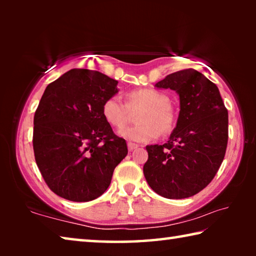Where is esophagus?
I'll return each instance as SVG.
<instances>
[{"label":"esophagus","mask_w":256,"mask_h":256,"mask_svg":"<svg viewBox=\"0 0 256 256\" xmlns=\"http://www.w3.org/2000/svg\"><path fill=\"white\" fill-rule=\"evenodd\" d=\"M128 151H133L138 148V146L136 144H132V142H128Z\"/></svg>","instance_id":"esophagus-1"}]
</instances>
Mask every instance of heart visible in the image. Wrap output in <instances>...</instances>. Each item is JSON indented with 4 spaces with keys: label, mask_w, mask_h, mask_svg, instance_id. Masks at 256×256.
Segmentation results:
<instances>
[{
    "label": "heart",
    "mask_w": 256,
    "mask_h": 256,
    "mask_svg": "<svg viewBox=\"0 0 256 256\" xmlns=\"http://www.w3.org/2000/svg\"><path fill=\"white\" fill-rule=\"evenodd\" d=\"M144 108L138 116V126L120 128V136L131 142L144 144L154 141L159 133L167 134L175 126V112L170 105V98L154 89L134 90L126 94V105L118 96H112L102 102V114L112 126L122 128L128 123L130 111Z\"/></svg>",
    "instance_id": "1"
}]
</instances>
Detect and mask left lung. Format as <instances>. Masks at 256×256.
I'll list each match as a JSON object with an SVG mask.
<instances>
[{"label": "left lung", "mask_w": 256, "mask_h": 256, "mask_svg": "<svg viewBox=\"0 0 256 256\" xmlns=\"http://www.w3.org/2000/svg\"><path fill=\"white\" fill-rule=\"evenodd\" d=\"M154 86L176 92L180 114L166 144L146 146L144 177L164 198L193 196L210 183L222 162L228 112L218 86L194 68L168 74Z\"/></svg>", "instance_id": "1"}]
</instances>
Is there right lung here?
Masks as SVG:
<instances>
[{
    "label": "right lung",
    "mask_w": 256,
    "mask_h": 256,
    "mask_svg": "<svg viewBox=\"0 0 256 256\" xmlns=\"http://www.w3.org/2000/svg\"><path fill=\"white\" fill-rule=\"evenodd\" d=\"M118 84L102 72L72 68L46 86L34 112L32 144L42 176L58 196L94 200L126 157V142L102 114Z\"/></svg>",
    "instance_id": "right-lung-1"
}]
</instances>
